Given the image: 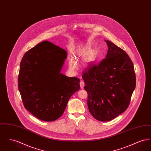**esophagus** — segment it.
Here are the masks:
<instances>
[{
    "label": "esophagus",
    "mask_w": 151,
    "mask_h": 151,
    "mask_svg": "<svg viewBox=\"0 0 151 151\" xmlns=\"http://www.w3.org/2000/svg\"><path fill=\"white\" fill-rule=\"evenodd\" d=\"M80 86L81 89H83L84 87L85 86V83H84V82L83 81H81L80 82Z\"/></svg>",
    "instance_id": "obj_1"
}]
</instances>
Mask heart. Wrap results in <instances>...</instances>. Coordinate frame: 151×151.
<instances>
[{
	"instance_id": "obj_1",
	"label": "heart",
	"mask_w": 151,
	"mask_h": 151,
	"mask_svg": "<svg viewBox=\"0 0 151 151\" xmlns=\"http://www.w3.org/2000/svg\"><path fill=\"white\" fill-rule=\"evenodd\" d=\"M76 55H77V56H79L80 57H86V63H89L93 62L95 59V55L94 54L90 53L87 49H81L80 50H79L77 52ZM68 65H69V68L72 70L76 69L77 67H78L77 63L75 62V60L72 57H70L68 59Z\"/></svg>"
}]
</instances>
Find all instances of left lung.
I'll list each match as a JSON object with an SVG mask.
<instances>
[{"label": "left lung", "mask_w": 151, "mask_h": 151, "mask_svg": "<svg viewBox=\"0 0 151 151\" xmlns=\"http://www.w3.org/2000/svg\"><path fill=\"white\" fill-rule=\"evenodd\" d=\"M105 41L108 46L105 59L89 67L82 75L89 112L101 122L114 119L127 109L136 86L134 67L129 56L114 43Z\"/></svg>", "instance_id": "1"}]
</instances>
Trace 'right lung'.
Instances as JSON below:
<instances>
[{
    "label": "right lung",
    "instance_id": "right-lung-1",
    "mask_svg": "<svg viewBox=\"0 0 151 151\" xmlns=\"http://www.w3.org/2000/svg\"><path fill=\"white\" fill-rule=\"evenodd\" d=\"M67 55L64 49L45 41L28 51L21 61L18 88L24 106L43 121L60 118L80 88V79L60 72Z\"/></svg>",
    "mask_w": 151,
    "mask_h": 151
}]
</instances>
